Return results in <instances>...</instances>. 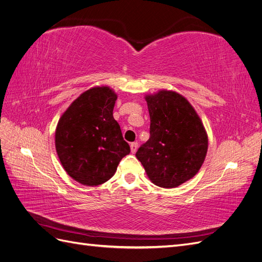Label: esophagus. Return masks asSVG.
<instances>
[{
  "instance_id": "obj_1",
  "label": "esophagus",
  "mask_w": 262,
  "mask_h": 262,
  "mask_svg": "<svg viewBox=\"0 0 262 262\" xmlns=\"http://www.w3.org/2000/svg\"><path fill=\"white\" fill-rule=\"evenodd\" d=\"M130 147H131V152L134 154L137 152V149L139 147V143H138V142H133V143L130 144Z\"/></svg>"
}]
</instances>
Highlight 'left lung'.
I'll list each match as a JSON object with an SVG mask.
<instances>
[{
  "label": "left lung",
  "mask_w": 262,
  "mask_h": 262,
  "mask_svg": "<svg viewBox=\"0 0 262 262\" xmlns=\"http://www.w3.org/2000/svg\"><path fill=\"white\" fill-rule=\"evenodd\" d=\"M150 118L149 139L136 154L150 181L176 188L199 171L208 152L201 119L181 95L160 91L145 97Z\"/></svg>",
  "instance_id": "left-lung-1"
}]
</instances>
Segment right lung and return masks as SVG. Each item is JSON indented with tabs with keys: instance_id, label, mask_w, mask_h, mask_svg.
Returning <instances> with one entry per match:
<instances>
[{
	"instance_id": "right-lung-1",
	"label": "right lung",
	"mask_w": 262,
	"mask_h": 262,
	"mask_svg": "<svg viewBox=\"0 0 262 262\" xmlns=\"http://www.w3.org/2000/svg\"><path fill=\"white\" fill-rule=\"evenodd\" d=\"M117 95L107 86L77 97L55 130V148L68 175L84 186H98L114 176L130 153L113 112Z\"/></svg>"
}]
</instances>
